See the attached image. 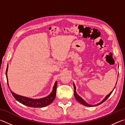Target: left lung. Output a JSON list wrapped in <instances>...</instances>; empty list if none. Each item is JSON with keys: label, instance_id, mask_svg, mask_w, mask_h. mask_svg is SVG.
<instances>
[{"label": "left lung", "instance_id": "left-lung-1", "mask_svg": "<svg viewBox=\"0 0 125 125\" xmlns=\"http://www.w3.org/2000/svg\"><path fill=\"white\" fill-rule=\"evenodd\" d=\"M117 78H118V76H117ZM116 83H117V81H116ZM73 86H74V97H75V98H76L77 101L79 102V103H81V104H83V105H85V106H89V107H92V106H94L98 105H99V104H102V103H103V102H104V101H106V99H107L108 98V97L110 96L111 94H112V93L113 91V90H114V88H115V86L114 88V89L113 90V91H111V92L109 93V94L107 95V96H106L105 98H104L103 100H102V102H101L100 103H99L97 104H95V105H91V104H88L87 103H86V102L84 100H83V99L82 98H81V97L79 96V95H78V94H77V93H76V87H75V84H74V83H73ZM115 86H116V85H115Z\"/></svg>", "mask_w": 125, "mask_h": 125}]
</instances>
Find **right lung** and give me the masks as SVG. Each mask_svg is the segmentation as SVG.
<instances>
[{
    "label": "right lung",
    "instance_id": "add662e5",
    "mask_svg": "<svg viewBox=\"0 0 125 125\" xmlns=\"http://www.w3.org/2000/svg\"><path fill=\"white\" fill-rule=\"evenodd\" d=\"M8 70V64L7 66V68H6V79H7L8 85L9 87L8 75H7ZM57 85V82L56 81L55 83V85H54L53 87L52 91L51 94L46 97H44V98H39V99H33V98H28V97H26L24 96H20V95L17 94H16L15 93L13 92L11 90H10V92L11 94H12L13 97H14V98L16 99L18 102H19L20 103L23 104V105L29 106V107H33V108H42L49 105V104H50L52 102L54 101V99H55L56 97V94ZM9 88H10V87H9Z\"/></svg>",
    "mask_w": 125,
    "mask_h": 125
}]
</instances>
